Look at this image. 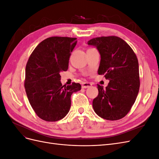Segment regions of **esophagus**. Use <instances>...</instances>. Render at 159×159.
Wrapping results in <instances>:
<instances>
[{
	"label": "esophagus",
	"instance_id": "34e87169",
	"mask_svg": "<svg viewBox=\"0 0 159 159\" xmlns=\"http://www.w3.org/2000/svg\"><path fill=\"white\" fill-rule=\"evenodd\" d=\"M91 84L89 83H87V82H84L82 84V85H81V87L84 89L89 88V87H91Z\"/></svg>",
	"mask_w": 159,
	"mask_h": 159
}]
</instances>
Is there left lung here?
<instances>
[{"mask_svg":"<svg viewBox=\"0 0 159 159\" xmlns=\"http://www.w3.org/2000/svg\"><path fill=\"white\" fill-rule=\"evenodd\" d=\"M88 44L97 48L100 54L98 74L105 75L109 80L105 89L98 85L99 93L93 100V108L103 119H121L132 107L140 87L136 54L125 41L117 36L94 38Z\"/></svg>","mask_w":159,"mask_h":159,"instance_id":"left-lung-1","label":"left lung"}]
</instances>
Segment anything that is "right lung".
<instances>
[{"label":"right lung","instance_id":"1","mask_svg":"<svg viewBox=\"0 0 159 159\" xmlns=\"http://www.w3.org/2000/svg\"><path fill=\"white\" fill-rule=\"evenodd\" d=\"M77 38L54 36L41 42L26 66L25 88L36 115L46 121H57L68 113L71 95L80 91V84L62 85L60 72L67 71Z\"/></svg>","mask_w":159,"mask_h":159}]
</instances>
